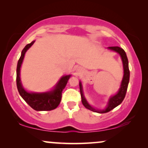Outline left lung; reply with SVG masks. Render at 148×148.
Instances as JSON below:
<instances>
[{"mask_svg":"<svg viewBox=\"0 0 148 148\" xmlns=\"http://www.w3.org/2000/svg\"><path fill=\"white\" fill-rule=\"evenodd\" d=\"M108 49L111 50L112 51H115V52L118 53L121 56L122 62H123V70H124V74L123 80H122L121 86H120L118 92L114 95L110 96L109 99H108V102L106 107L103 110H98L94 108L92 106L90 105L88 103V101H86L85 97L84 95L83 92V88H82V82H79V86H80V95H81V100L82 103L83 104V106L85 107L86 109L91 110L92 112H97V113L100 114H103V113H107V112L111 111L112 110H113L114 108L117 107L118 106H119L122 102H123V99H125L126 92H127V88H128V84L129 82V78H130V72H129V61H128L127 54H126L125 51L123 50V49L119 47H108Z\"/></svg>","mask_w":148,"mask_h":148,"instance_id":"left-lung-1","label":"left lung"}]
</instances>
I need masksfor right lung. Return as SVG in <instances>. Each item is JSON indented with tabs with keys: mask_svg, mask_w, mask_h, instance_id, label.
<instances>
[{
	"mask_svg": "<svg viewBox=\"0 0 148 148\" xmlns=\"http://www.w3.org/2000/svg\"><path fill=\"white\" fill-rule=\"evenodd\" d=\"M35 40L27 44L21 51L20 58L17 66V87L19 93L24 101L30 107L36 111H50L54 110L60 105L62 99V91L66 87L68 80L71 77V74L64 75L61 77L53 89L47 92H29L23 88L20 78V70L23 59L26 51L32 46Z\"/></svg>",
	"mask_w": 148,
	"mask_h": 148,
	"instance_id": "1",
	"label": "right lung"
}]
</instances>
